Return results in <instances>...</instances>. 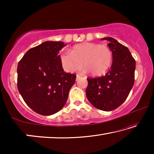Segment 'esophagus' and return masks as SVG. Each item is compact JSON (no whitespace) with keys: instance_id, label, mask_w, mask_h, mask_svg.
<instances>
[{"instance_id":"obj_1","label":"esophagus","mask_w":154,"mask_h":154,"mask_svg":"<svg viewBox=\"0 0 154 154\" xmlns=\"http://www.w3.org/2000/svg\"><path fill=\"white\" fill-rule=\"evenodd\" d=\"M79 77H81V76H80V75H77V77H76V79L77 80L78 79H79Z\"/></svg>"}]
</instances>
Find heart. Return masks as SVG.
<instances>
[{
  "label": "heart",
  "mask_w": 154,
  "mask_h": 154,
  "mask_svg": "<svg viewBox=\"0 0 154 154\" xmlns=\"http://www.w3.org/2000/svg\"><path fill=\"white\" fill-rule=\"evenodd\" d=\"M62 66L65 71L75 72L83 66L85 72H90L93 76H101L110 68L113 61V53L105 44L84 42L74 45L71 52L64 51L60 56Z\"/></svg>",
  "instance_id": "1"
}]
</instances>
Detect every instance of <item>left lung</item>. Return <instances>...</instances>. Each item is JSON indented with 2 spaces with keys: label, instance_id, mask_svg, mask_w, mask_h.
<instances>
[{
  "label": "left lung",
  "instance_id": "1",
  "mask_svg": "<svg viewBox=\"0 0 154 154\" xmlns=\"http://www.w3.org/2000/svg\"><path fill=\"white\" fill-rule=\"evenodd\" d=\"M107 41L113 53L109 71L104 76L87 78L85 94L88 100L96 109L105 111L119 107L128 96L134 82L136 62L126 47L112 37L102 38Z\"/></svg>",
  "mask_w": 154,
  "mask_h": 154
}]
</instances>
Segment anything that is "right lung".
Returning <instances> with one entry per match:
<instances>
[{"instance_id":"add662e5","label":"right lung","mask_w":154,"mask_h":154,"mask_svg":"<svg viewBox=\"0 0 154 154\" xmlns=\"http://www.w3.org/2000/svg\"><path fill=\"white\" fill-rule=\"evenodd\" d=\"M62 41H45L31 48L17 65V88L29 107L42 116L60 111L66 103L76 75L62 69Z\"/></svg>"}]
</instances>
